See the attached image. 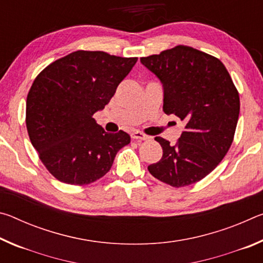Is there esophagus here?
<instances>
[{
    "label": "esophagus",
    "instance_id": "esophagus-1",
    "mask_svg": "<svg viewBox=\"0 0 263 263\" xmlns=\"http://www.w3.org/2000/svg\"><path fill=\"white\" fill-rule=\"evenodd\" d=\"M131 138H132V139H136V140H147V139H149L148 136H146L145 133H142L140 131H133L131 133Z\"/></svg>",
    "mask_w": 263,
    "mask_h": 263
}]
</instances>
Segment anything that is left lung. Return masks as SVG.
I'll return each instance as SVG.
<instances>
[{
	"mask_svg": "<svg viewBox=\"0 0 263 263\" xmlns=\"http://www.w3.org/2000/svg\"><path fill=\"white\" fill-rule=\"evenodd\" d=\"M140 61L162 83L164 114L185 122L175 144L155 138L163 154L148 171L175 188L196 183L232 145L240 111L237 88L219 59L190 46H175Z\"/></svg>",
	"mask_w": 263,
	"mask_h": 263,
	"instance_id": "1",
	"label": "left lung"
}]
</instances>
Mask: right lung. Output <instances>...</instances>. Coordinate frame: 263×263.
Returning <instances> with one entry per match:
<instances>
[{"label":"right lung","mask_w":263,"mask_h":263,"mask_svg":"<svg viewBox=\"0 0 263 263\" xmlns=\"http://www.w3.org/2000/svg\"><path fill=\"white\" fill-rule=\"evenodd\" d=\"M137 60L77 51L34 79L26 99V128L39 159L57 180L74 185L95 182L130 144L126 132H105L92 116L109 103Z\"/></svg>","instance_id":"right-lung-1"}]
</instances>
